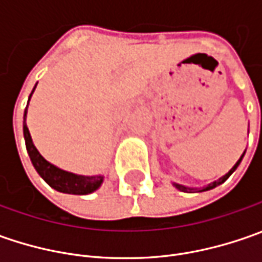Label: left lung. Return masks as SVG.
<instances>
[{
	"label": "left lung",
	"instance_id": "8db88e82",
	"mask_svg": "<svg viewBox=\"0 0 262 262\" xmlns=\"http://www.w3.org/2000/svg\"><path fill=\"white\" fill-rule=\"evenodd\" d=\"M244 155H245V153H244ZM244 155H242V156H241V159L237 160L236 165L232 167V169H230V170H229V172H227L226 175L223 176V178H220L219 181H216V182H213V184H210V185H207L206 188H203V189H200V191H207V189H211V188H214V186L220 185V184H223V182L226 181L227 178H229V176H230V175H232V173H233V172H235V169H236V167L239 166V163H241V160H242V157H244ZM175 186H176V188H178V189H181V191H192V188H186V186L178 185V184H175Z\"/></svg>",
	"mask_w": 262,
	"mask_h": 262
}]
</instances>
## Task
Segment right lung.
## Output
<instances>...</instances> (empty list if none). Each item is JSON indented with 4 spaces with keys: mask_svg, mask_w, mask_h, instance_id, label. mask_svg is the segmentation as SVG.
Masks as SVG:
<instances>
[{
    "mask_svg": "<svg viewBox=\"0 0 262 262\" xmlns=\"http://www.w3.org/2000/svg\"><path fill=\"white\" fill-rule=\"evenodd\" d=\"M26 112H27V107H26L25 111V122H23L26 148H27V153L30 156V160H32L33 166L37 170V173L45 179L46 184L52 186L56 191H59V192L77 194V195H84V194H90V192L96 191L100 186V184H102L103 176L74 175V173H70V172H66V170H62L59 167L51 165L49 162H46L45 159L40 156V153L33 146L29 128L26 125Z\"/></svg>",
    "mask_w": 262,
    "mask_h": 262,
    "instance_id": "right-lung-1",
    "label": "right lung"
}]
</instances>
